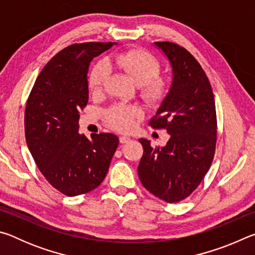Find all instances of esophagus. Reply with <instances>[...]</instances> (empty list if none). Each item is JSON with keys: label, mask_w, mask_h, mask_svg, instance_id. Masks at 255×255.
Here are the masks:
<instances>
[{"label": "esophagus", "mask_w": 255, "mask_h": 255, "mask_svg": "<svg viewBox=\"0 0 255 255\" xmlns=\"http://www.w3.org/2000/svg\"><path fill=\"white\" fill-rule=\"evenodd\" d=\"M119 140H120V143H122V144H126V143H128L129 140H130V138L127 137V136H120Z\"/></svg>", "instance_id": "1"}]
</instances>
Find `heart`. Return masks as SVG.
Returning a JSON list of instances; mask_svg holds the SVG:
<instances>
[{
	"mask_svg": "<svg viewBox=\"0 0 255 255\" xmlns=\"http://www.w3.org/2000/svg\"><path fill=\"white\" fill-rule=\"evenodd\" d=\"M108 65L116 66L131 77L138 85V92L146 105L158 106L164 101L170 91L169 80L159 75L161 62L147 50L133 48L115 54L108 58ZM107 63L99 62L89 74V88L93 94L103 91L109 76ZM140 117V110L135 106L116 103L106 112L107 124L118 131H130L136 120Z\"/></svg>",
	"mask_w": 255,
	"mask_h": 255,
	"instance_id": "b5f03b06",
	"label": "heart"
}]
</instances>
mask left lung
I'll return each mask as SVG.
<instances>
[{
	"mask_svg": "<svg viewBox=\"0 0 255 255\" xmlns=\"http://www.w3.org/2000/svg\"><path fill=\"white\" fill-rule=\"evenodd\" d=\"M155 45L170 60L173 83L148 125L165 129L171 137L161 148L139 139L144 153L138 176L150 193L173 204L191 195L208 172L217 141V117L213 89L198 60L174 42Z\"/></svg>",
	"mask_w": 255,
	"mask_h": 255,
	"instance_id": "1",
	"label": "left lung"
}]
</instances>
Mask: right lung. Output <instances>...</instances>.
<instances>
[{
    "label": "right lung",
    "mask_w": 255,
    "mask_h": 255,
    "mask_svg": "<svg viewBox=\"0 0 255 255\" xmlns=\"http://www.w3.org/2000/svg\"><path fill=\"white\" fill-rule=\"evenodd\" d=\"M114 42H82L56 54L38 75L25 105L24 133L36 165L68 197L90 192L106 178L119 139L114 133H79L89 101L88 70Z\"/></svg>",
    "instance_id": "add662e5"
}]
</instances>
